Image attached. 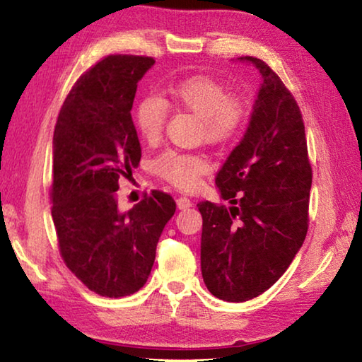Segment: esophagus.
Masks as SVG:
<instances>
[{"instance_id": "34e87169", "label": "esophagus", "mask_w": 362, "mask_h": 362, "mask_svg": "<svg viewBox=\"0 0 362 362\" xmlns=\"http://www.w3.org/2000/svg\"><path fill=\"white\" fill-rule=\"evenodd\" d=\"M193 206V201L187 198V196H180V198H177V207L179 209H188V207Z\"/></svg>"}]
</instances>
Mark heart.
<instances>
[{
    "label": "heart",
    "instance_id": "1",
    "mask_svg": "<svg viewBox=\"0 0 362 362\" xmlns=\"http://www.w3.org/2000/svg\"><path fill=\"white\" fill-rule=\"evenodd\" d=\"M173 105L198 116V134L211 145H228L241 136L252 115V103L241 93H228L225 83L209 75H194L164 86L161 99L144 97L134 108V126L148 144L161 139L168 108ZM153 170L177 188H194L211 170L204 156L166 150L153 161Z\"/></svg>",
    "mask_w": 362,
    "mask_h": 362
}]
</instances>
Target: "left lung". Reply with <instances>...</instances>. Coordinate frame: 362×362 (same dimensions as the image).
<instances>
[{
	"label": "left lung",
	"mask_w": 362,
	"mask_h": 362,
	"mask_svg": "<svg viewBox=\"0 0 362 362\" xmlns=\"http://www.w3.org/2000/svg\"><path fill=\"white\" fill-rule=\"evenodd\" d=\"M249 60L263 83L247 132L217 173L226 207L201 201V272L226 302L268 291L289 268L308 231L311 170L297 100L263 60Z\"/></svg>",
	"instance_id": "1"
}]
</instances>
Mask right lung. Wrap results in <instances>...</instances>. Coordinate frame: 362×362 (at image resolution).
<instances>
[{"mask_svg": "<svg viewBox=\"0 0 362 362\" xmlns=\"http://www.w3.org/2000/svg\"><path fill=\"white\" fill-rule=\"evenodd\" d=\"M153 64V57L131 54L102 59L73 84L54 129L51 212L59 252L102 297L144 287L175 212L174 198L161 189L126 214L116 203L119 180L131 179L142 156L131 110L137 83Z\"/></svg>", "mask_w": 362, "mask_h": 362, "instance_id": "obj_1", "label": "right lung"}]
</instances>
